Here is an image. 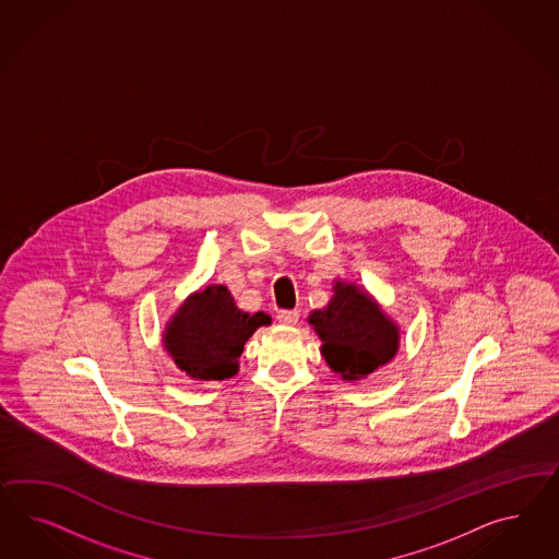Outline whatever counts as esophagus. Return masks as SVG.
Wrapping results in <instances>:
<instances>
[{
  "label": "esophagus",
  "instance_id": "1",
  "mask_svg": "<svg viewBox=\"0 0 559 559\" xmlns=\"http://www.w3.org/2000/svg\"><path fill=\"white\" fill-rule=\"evenodd\" d=\"M278 322L283 325H297L299 322V311H278Z\"/></svg>",
  "mask_w": 559,
  "mask_h": 559
}]
</instances>
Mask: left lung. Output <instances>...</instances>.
<instances>
[{
	"label": "left lung",
	"instance_id": "obj_1",
	"mask_svg": "<svg viewBox=\"0 0 559 559\" xmlns=\"http://www.w3.org/2000/svg\"><path fill=\"white\" fill-rule=\"evenodd\" d=\"M332 297L313 309L307 322L322 340V356L342 381L355 383L385 367L400 350V325L391 320L367 288L342 278Z\"/></svg>",
	"mask_w": 559,
	"mask_h": 559
}]
</instances>
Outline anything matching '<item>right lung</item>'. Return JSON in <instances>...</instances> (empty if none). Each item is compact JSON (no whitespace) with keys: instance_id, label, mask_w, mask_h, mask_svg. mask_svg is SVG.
I'll use <instances>...</instances> for the list:
<instances>
[{"instance_id":"right-lung-1","label":"right lung","mask_w":559,"mask_h":559,"mask_svg":"<svg viewBox=\"0 0 559 559\" xmlns=\"http://www.w3.org/2000/svg\"><path fill=\"white\" fill-rule=\"evenodd\" d=\"M271 323L264 311H241L225 285H206L171 313L162 342L190 379L223 381L239 371V356L255 330Z\"/></svg>"}]
</instances>
